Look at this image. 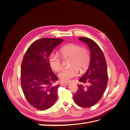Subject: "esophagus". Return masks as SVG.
Returning <instances> with one entry per match:
<instances>
[{
	"label": "esophagus",
	"instance_id": "esophagus-1",
	"mask_svg": "<svg viewBox=\"0 0 130 130\" xmlns=\"http://www.w3.org/2000/svg\"><path fill=\"white\" fill-rule=\"evenodd\" d=\"M69 84V82H61V86H68Z\"/></svg>",
	"mask_w": 130,
	"mask_h": 130
}]
</instances>
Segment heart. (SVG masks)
I'll return each instance as SVG.
<instances>
[{"instance_id": "1", "label": "heart", "mask_w": 130, "mask_h": 130, "mask_svg": "<svg viewBox=\"0 0 130 130\" xmlns=\"http://www.w3.org/2000/svg\"><path fill=\"white\" fill-rule=\"evenodd\" d=\"M60 56L56 53L49 55L48 62L54 72H58L62 68L61 57L69 58V67L64 68L58 74L61 81L67 82L77 76L80 73L87 69L90 64V55L89 51L84 47L76 44H69L62 46L59 50Z\"/></svg>"}]
</instances>
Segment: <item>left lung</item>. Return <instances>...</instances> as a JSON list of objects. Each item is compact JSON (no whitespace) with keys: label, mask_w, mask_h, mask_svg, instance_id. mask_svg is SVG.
<instances>
[{"label":"left lung","mask_w":130,"mask_h":130,"mask_svg":"<svg viewBox=\"0 0 130 130\" xmlns=\"http://www.w3.org/2000/svg\"><path fill=\"white\" fill-rule=\"evenodd\" d=\"M79 40L89 46L91 58L87 71L78 80L82 84L77 85L73 99L80 107H89L99 101L107 87V63L103 51L95 42L86 37H79Z\"/></svg>","instance_id":"left-lung-1"}]
</instances>
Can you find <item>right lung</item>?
<instances>
[{"mask_svg": "<svg viewBox=\"0 0 130 130\" xmlns=\"http://www.w3.org/2000/svg\"><path fill=\"white\" fill-rule=\"evenodd\" d=\"M61 38H44L30 45L23 57L21 70V82L27 101L38 110L47 109L57 98L60 85L49 64V55L63 42Z\"/></svg>", "mask_w": 130, "mask_h": 130, "instance_id": "right-lung-1", "label": "right lung"}]
</instances>
